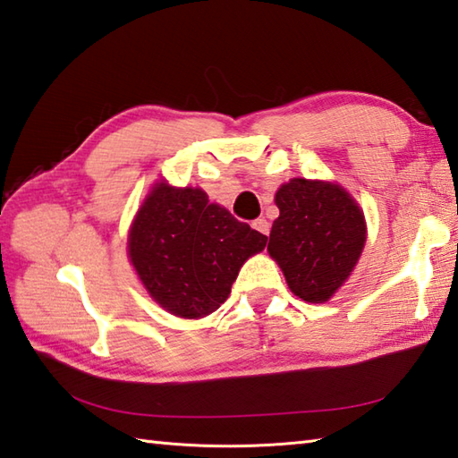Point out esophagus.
I'll use <instances>...</instances> for the list:
<instances>
[{"mask_svg": "<svg viewBox=\"0 0 458 458\" xmlns=\"http://www.w3.org/2000/svg\"><path fill=\"white\" fill-rule=\"evenodd\" d=\"M252 226L259 232V234H267V232H270V222H267L266 218H256L252 222Z\"/></svg>", "mask_w": 458, "mask_h": 458, "instance_id": "obj_1", "label": "esophagus"}]
</instances>
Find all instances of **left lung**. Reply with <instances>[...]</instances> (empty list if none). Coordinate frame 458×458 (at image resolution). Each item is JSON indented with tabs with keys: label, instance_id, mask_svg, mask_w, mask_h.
I'll return each mask as SVG.
<instances>
[{
	"label": "left lung",
	"instance_id": "8db88e82",
	"mask_svg": "<svg viewBox=\"0 0 458 458\" xmlns=\"http://www.w3.org/2000/svg\"><path fill=\"white\" fill-rule=\"evenodd\" d=\"M280 216L267 252L298 298L324 303L342 285L365 246L363 212L342 186L293 178L276 192Z\"/></svg>",
	"mask_w": 458,
	"mask_h": 458
}]
</instances>
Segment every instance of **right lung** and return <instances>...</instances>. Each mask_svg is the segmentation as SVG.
<instances>
[{
    "label": "right lung",
    "instance_id": "1",
    "mask_svg": "<svg viewBox=\"0 0 458 458\" xmlns=\"http://www.w3.org/2000/svg\"><path fill=\"white\" fill-rule=\"evenodd\" d=\"M267 236L240 222L200 188L157 184L137 212L129 256L148 293L178 318H204L228 300L242 264Z\"/></svg>",
    "mask_w": 458,
    "mask_h": 458
}]
</instances>
